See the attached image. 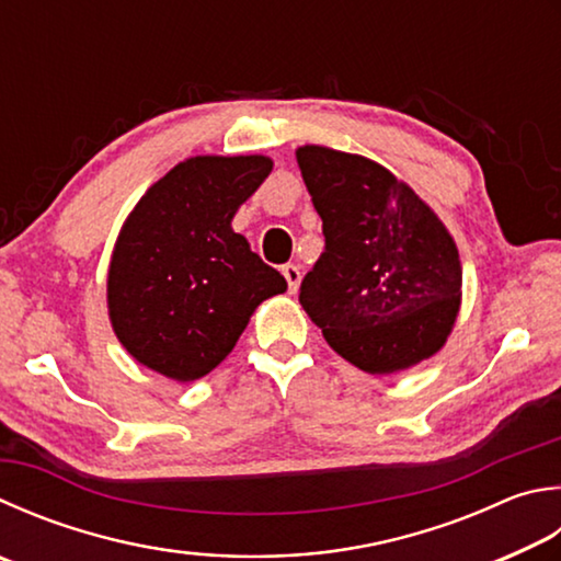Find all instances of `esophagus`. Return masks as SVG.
<instances>
[{"mask_svg":"<svg viewBox=\"0 0 561 561\" xmlns=\"http://www.w3.org/2000/svg\"><path fill=\"white\" fill-rule=\"evenodd\" d=\"M282 274H284V279H287V284H289V291L291 294L297 291L299 289V282H301V270L297 267V264H284Z\"/></svg>","mask_w":561,"mask_h":561,"instance_id":"obj_1","label":"esophagus"}]
</instances>
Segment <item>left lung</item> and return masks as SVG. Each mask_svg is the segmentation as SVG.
<instances>
[{
  "label": "left lung",
  "mask_w": 561,
  "mask_h": 561,
  "mask_svg": "<svg viewBox=\"0 0 561 561\" xmlns=\"http://www.w3.org/2000/svg\"><path fill=\"white\" fill-rule=\"evenodd\" d=\"M325 248L299 301L331 348L370 375L442 348L461 307V260L436 213L378 161L297 149Z\"/></svg>",
  "instance_id": "8db88e82"
}]
</instances>
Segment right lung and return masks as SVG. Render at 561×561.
Listing matches in <instances>:
<instances>
[{
  "instance_id": "add662e5",
  "label": "right lung",
  "mask_w": 561,
  "mask_h": 561,
  "mask_svg": "<svg viewBox=\"0 0 561 561\" xmlns=\"http://www.w3.org/2000/svg\"><path fill=\"white\" fill-rule=\"evenodd\" d=\"M270 171L262 154L191 157L129 213L112 250L107 311L137 363L198 380L228 358L254 309L287 291L230 226Z\"/></svg>"
}]
</instances>
